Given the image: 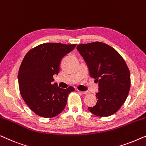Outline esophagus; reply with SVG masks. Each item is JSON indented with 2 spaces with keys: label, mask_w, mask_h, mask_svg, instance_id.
<instances>
[{
  "label": "esophagus",
  "mask_w": 146,
  "mask_h": 146,
  "mask_svg": "<svg viewBox=\"0 0 146 146\" xmlns=\"http://www.w3.org/2000/svg\"><path fill=\"white\" fill-rule=\"evenodd\" d=\"M79 92H80V93H81L82 94H87L89 93V91H78Z\"/></svg>",
  "instance_id": "34e87169"
}]
</instances>
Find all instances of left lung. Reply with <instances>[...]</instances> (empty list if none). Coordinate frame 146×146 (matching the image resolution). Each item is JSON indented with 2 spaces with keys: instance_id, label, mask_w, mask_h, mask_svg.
Returning <instances> with one entry per match:
<instances>
[{
  "instance_id": "8db88e82",
  "label": "left lung",
  "mask_w": 146,
  "mask_h": 146,
  "mask_svg": "<svg viewBox=\"0 0 146 146\" xmlns=\"http://www.w3.org/2000/svg\"><path fill=\"white\" fill-rule=\"evenodd\" d=\"M90 76L98 83L97 102L88 109L98 116L114 114L124 103L130 88V74L126 62L113 48L102 42L80 44Z\"/></svg>"
}]
</instances>
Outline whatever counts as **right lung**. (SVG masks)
I'll list each match as a JSON object with an SVG mask.
<instances>
[{
  "label": "right lung",
  "instance_id": "1",
  "mask_svg": "<svg viewBox=\"0 0 146 146\" xmlns=\"http://www.w3.org/2000/svg\"><path fill=\"white\" fill-rule=\"evenodd\" d=\"M76 44L46 43L30 50L24 57L18 75L22 97L34 113L52 118L64 109L67 96L75 91L72 87L63 89L53 82L58 75L61 59Z\"/></svg>",
  "mask_w": 146,
  "mask_h": 146
}]
</instances>
